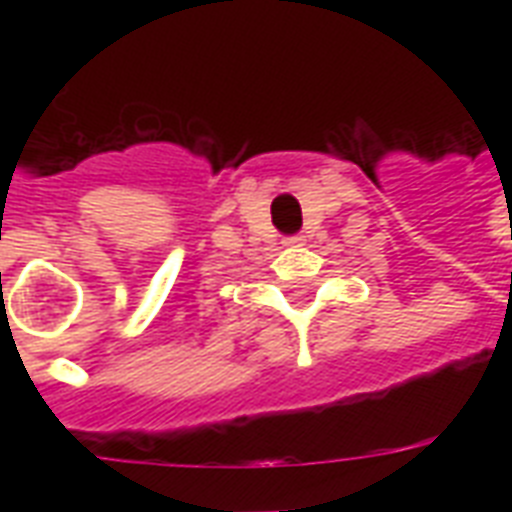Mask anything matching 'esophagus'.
<instances>
[{
	"label": "esophagus",
	"mask_w": 512,
	"mask_h": 512,
	"mask_svg": "<svg viewBox=\"0 0 512 512\" xmlns=\"http://www.w3.org/2000/svg\"><path fill=\"white\" fill-rule=\"evenodd\" d=\"M300 236H289V239H284V247H297V244H300Z\"/></svg>",
	"instance_id": "esophagus-1"
}]
</instances>
